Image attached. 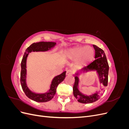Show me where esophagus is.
Masks as SVG:
<instances>
[{"mask_svg":"<svg viewBox=\"0 0 129 129\" xmlns=\"http://www.w3.org/2000/svg\"><path fill=\"white\" fill-rule=\"evenodd\" d=\"M73 74V71L72 70H68L67 71V73H66V75H72Z\"/></svg>","mask_w":129,"mask_h":129,"instance_id":"1","label":"esophagus"}]
</instances>
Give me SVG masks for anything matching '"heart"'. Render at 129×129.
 <instances>
[{
	"label": "heart",
	"mask_w": 129,
	"mask_h": 129,
	"mask_svg": "<svg viewBox=\"0 0 129 129\" xmlns=\"http://www.w3.org/2000/svg\"><path fill=\"white\" fill-rule=\"evenodd\" d=\"M67 56L71 60L78 59L80 65L87 66L93 60L95 51L90 46H81L70 49L67 53Z\"/></svg>",
	"instance_id": "heart-1"
}]
</instances>
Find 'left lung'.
Instances as JSON below:
<instances>
[{"label":"left lung","mask_w":129,"mask_h":129,"mask_svg":"<svg viewBox=\"0 0 129 129\" xmlns=\"http://www.w3.org/2000/svg\"><path fill=\"white\" fill-rule=\"evenodd\" d=\"M93 47L95 50V60L87 67L83 68L79 72L85 73L89 71H96L98 74L100 83L102 84L104 87H106L108 85L109 69L107 57L103 49L94 45H93ZM75 75V82L73 86V94L75 98L77 99L78 102L87 104L93 103L98 100L101 95L103 94L100 91H97L89 96L84 95L83 93L80 91L78 89L79 84V79L78 77V75H80L79 71L77 72ZM103 89H102V90Z\"/></svg>","instance_id":"left-lung-1"}]
</instances>
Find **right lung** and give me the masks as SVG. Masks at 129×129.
Wrapping results in <instances>:
<instances>
[{"label":"right lung","mask_w":129,"mask_h":129,"mask_svg":"<svg viewBox=\"0 0 129 129\" xmlns=\"http://www.w3.org/2000/svg\"><path fill=\"white\" fill-rule=\"evenodd\" d=\"M56 45V42H39L33 43L26 50L21 63V71L20 73V83L23 91L29 99L37 102H46L51 100L55 95L56 88L58 84L63 81L66 77L64 72L60 75L55 76L53 79L49 91L44 93H37L30 90L26 84V61L28 54L31 52H46L53 48Z\"/></svg>","instance_id":"obj_1"}]
</instances>
